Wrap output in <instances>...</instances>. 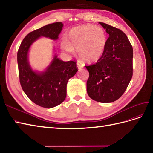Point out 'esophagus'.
<instances>
[{"instance_id": "obj_1", "label": "esophagus", "mask_w": 153, "mask_h": 153, "mask_svg": "<svg viewBox=\"0 0 153 153\" xmlns=\"http://www.w3.org/2000/svg\"><path fill=\"white\" fill-rule=\"evenodd\" d=\"M83 64H82V63H81V62H77V68H78V69H79V70H81L82 68H83Z\"/></svg>"}]
</instances>
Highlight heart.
<instances>
[{
	"label": "heart",
	"mask_w": 153,
	"mask_h": 153,
	"mask_svg": "<svg viewBox=\"0 0 153 153\" xmlns=\"http://www.w3.org/2000/svg\"><path fill=\"white\" fill-rule=\"evenodd\" d=\"M67 39L62 41V48L69 53L77 49L78 56L88 63L98 61L106 48L107 35L99 26L87 24L74 27L69 31Z\"/></svg>",
	"instance_id": "heart-1"
}]
</instances>
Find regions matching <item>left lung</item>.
<instances>
[{"mask_svg":"<svg viewBox=\"0 0 153 153\" xmlns=\"http://www.w3.org/2000/svg\"><path fill=\"white\" fill-rule=\"evenodd\" d=\"M99 23L109 37L103 56L96 63L86 66L89 72L87 91L93 100L112 103L123 95L131 80L133 50L122 31Z\"/></svg>","mask_w":153,"mask_h":153,"instance_id":"8db88e82","label":"left lung"}]
</instances>
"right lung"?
<instances>
[{"label":"right lung","mask_w":153,"mask_h":153,"mask_svg":"<svg viewBox=\"0 0 153 153\" xmlns=\"http://www.w3.org/2000/svg\"><path fill=\"white\" fill-rule=\"evenodd\" d=\"M63 24L54 22L30 32L23 39L17 52L19 79L23 91L39 106L50 108L60 105L66 96L69 79L77 72L75 61H63L55 53L52 61L42 72L33 70L28 60V52L33 43L41 37L56 41Z\"/></svg>","instance_id":"add662e5"}]
</instances>
